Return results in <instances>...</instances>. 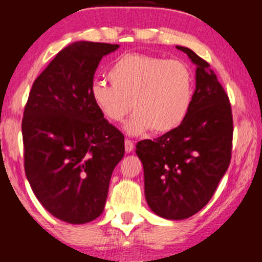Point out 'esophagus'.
<instances>
[{
    "mask_svg": "<svg viewBox=\"0 0 262 262\" xmlns=\"http://www.w3.org/2000/svg\"><path fill=\"white\" fill-rule=\"evenodd\" d=\"M124 146H125V151L130 152V151H133V149H134V143L127 138V139L124 140Z\"/></svg>",
    "mask_w": 262,
    "mask_h": 262,
    "instance_id": "1",
    "label": "esophagus"
}]
</instances>
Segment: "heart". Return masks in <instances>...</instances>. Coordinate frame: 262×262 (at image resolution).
Instances as JSON below:
<instances>
[{
  "label": "heart",
  "mask_w": 262,
  "mask_h": 262,
  "mask_svg": "<svg viewBox=\"0 0 262 262\" xmlns=\"http://www.w3.org/2000/svg\"><path fill=\"white\" fill-rule=\"evenodd\" d=\"M112 85L96 82L91 100L104 118L122 122L133 108L128 132L165 134L185 121L193 100V75L180 60L129 53L108 70Z\"/></svg>",
  "instance_id": "b5f03b06"
}]
</instances>
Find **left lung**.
Wrapping results in <instances>:
<instances>
[{
  "instance_id": "obj_1",
  "label": "left lung",
  "mask_w": 262,
  "mask_h": 262,
  "mask_svg": "<svg viewBox=\"0 0 262 262\" xmlns=\"http://www.w3.org/2000/svg\"><path fill=\"white\" fill-rule=\"evenodd\" d=\"M196 64V90L185 121L154 140H140L145 198L155 214L179 221L196 214L209 202L227 172L233 145L229 97L209 64L179 47Z\"/></svg>"
}]
</instances>
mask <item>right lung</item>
Masks as SVG:
<instances>
[{
	"mask_svg": "<svg viewBox=\"0 0 262 262\" xmlns=\"http://www.w3.org/2000/svg\"><path fill=\"white\" fill-rule=\"evenodd\" d=\"M118 44L75 41L35 79L22 119L25 170L50 214L71 224L100 217L124 135L91 100L101 59Z\"/></svg>",
	"mask_w": 262,
	"mask_h": 262,
	"instance_id": "add662e5",
	"label": "right lung"
}]
</instances>
